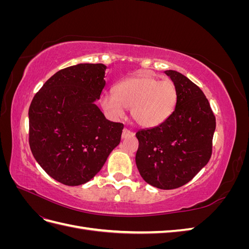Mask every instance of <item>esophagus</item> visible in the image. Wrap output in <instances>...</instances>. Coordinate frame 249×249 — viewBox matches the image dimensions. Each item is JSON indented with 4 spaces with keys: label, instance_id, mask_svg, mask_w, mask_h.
Returning a JSON list of instances; mask_svg holds the SVG:
<instances>
[{
    "label": "esophagus",
    "instance_id": "1",
    "mask_svg": "<svg viewBox=\"0 0 249 249\" xmlns=\"http://www.w3.org/2000/svg\"><path fill=\"white\" fill-rule=\"evenodd\" d=\"M134 135H135V134H134L133 132H131V131H129V130H126V129H124V130H123V134H122V138L124 139V138H127V137H133Z\"/></svg>",
    "mask_w": 249,
    "mask_h": 249
}]
</instances>
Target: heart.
<instances>
[{
    "label": "heart",
    "instance_id": "1",
    "mask_svg": "<svg viewBox=\"0 0 249 249\" xmlns=\"http://www.w3.org/2000/svg\"><path fill=\"white\" fill-rule=\"evenodd\" d=\"M177 100L175 83L161 81L141 71L117 83L114 94L102 95L101 106L115 118L123 116L124 108H130L135 124L142 127H155L172 114Z\"/></svg>",
    "mask_w": 249,
    "mask_h": 249
}]
</instances>
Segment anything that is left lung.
Wrapping results in <instances>:
<instances>
[{
    "instance_id": "obj_1",
    "label": "left lung",
    "mask_w": 249,
    "mask_h": 249,
    "mask_svg": "<svg viewBox=\"0 0 249 249\" xmlns=\"http://www.w3.org/2000/svg\"><path fill=\"white\" fill-rule=\"evenodd\" d=\"M164 72L177 88L176 108L160 125L136 133V165L147 184L170 190L190 182L208 164L216 119L198 86L178 71Z\"/></svg>"
}]
</instances>
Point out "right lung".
<instances>
[{
	"label": "right lung",
	"mask_w": 249,
	"mask_h": 249,
	"mask_svg": "<svg viewBox=\"0 0 249 249\" xmlns=\"http://www.w3.org/2000/svg\"><path fill=\"white\" fill-rule=\"evenodd\" d=\"M107 66L80 63L52 76L29 108V143L41 168L57 182H89L120 142L124 124L96 106Z\"/></svg>",
	"instance_id": "1"
}]
</instances>
